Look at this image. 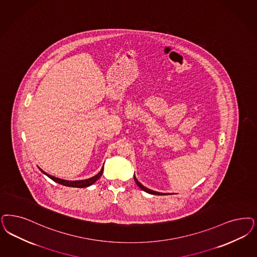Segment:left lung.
Here are the masks:
<instances>
[{"mask_svg":"<svg viewBox=\"0 0 257 257\" xmlns=\"http://www.w3.org/2000/svg\"><path fill=\"white\" fill-rule=\"evenodd\" d=\"M135 178V181H136V183H137V185L140 187L142 190H143L144 192H146V193H148V194H152V195H165V194H162V193H159V192H155V191H152L150 189H148V188H146V187L143 186L141 182H139L138 181V179L136 178V177H134Z\"/></svg>","mask_w":257,"mask_h":257,"instance_id":"left-lung-1","label":"left lung"}]
</instances>
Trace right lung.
Masks as SVG:
<instances>
[{
  "instance_id": "right-lung-1",
  "label": "right lung",
  "mask_w": 257,
  "mask_h": 257,
  "mask_svg": "<svg viewBox=\"0 0 257 257\" xmlns=\"http://www.w3.org/2000/svg\"><path fill=\"white\" fill-rule=\"evenodd\" d=\"M45 175H46L49 178H51L52 180H54L55 182L59 183V184H62L63 186L67 187H76V188H85V187L90 186L92 184H94L97 179L99 177H101L102 173H103V167L100 170V172L96 175L95 177H91L88 179H84V180H76V181H69V180H64V179H61V178H58V177H52L48 174H46L45 172H44L42 169H40Z\"/></svg>"
}]
</instances>
